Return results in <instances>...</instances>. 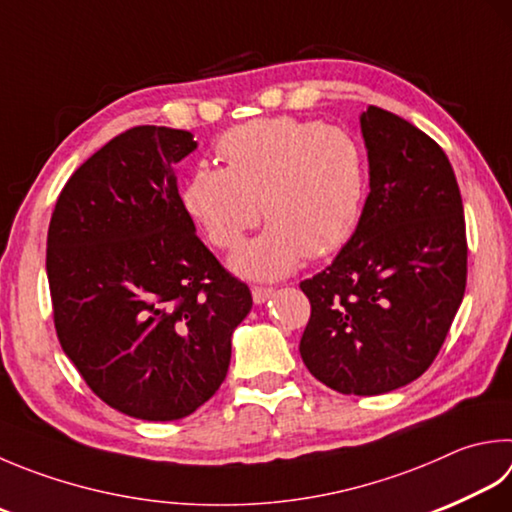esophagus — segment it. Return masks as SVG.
Returning <instances> with one entry per match:
<instances>
[{"label": "esophagus", "mask_w": 512, "mask_h": 512, "mask_svg": "<svg viewBox=\"0 0 512 512\" xmlns=\"http://www.w3.org/2000/svg\"><path fill=\"white\" fill-rule=\"evenodd\" d=\"M272 294H274V289L272 287H252V296H254V303H265V301H269V298H272Z\"/></svg>", "instance_id": "1"}]
</instances>
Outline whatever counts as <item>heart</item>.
Returning a JSON list of instances; mask_svg holds the SVG:
<instances>
[{"label":"heart","mask_w":512,"mask_h":512,"mask_svg":"<svg viewBox=\"0 0 512 512\" xmlns=\"http://www.w3.org/2000/svg\"><path fill=\"white\" fill-rule=\"evenodd\" d=\"M218 156L225 169L198 165L182 191L211 243L229 252L260 216L272 223L231 258L234 272L269 281L352 238L368 167L347 131L310 120H252L220 138Z\"/></svg>","instance_id":"b5f03b06"}]
</instances>
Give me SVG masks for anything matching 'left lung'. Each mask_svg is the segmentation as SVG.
Returning <instances> with one entry per match:
<instances>
[{"mask_svg": "<svg viewBox=\"0 0 512 512\" xmlns=\"http://www.w3.org/2000/svg\"><path fill=\"white\" fill-rule=\"evenodd\" d=\"M370 194L330 267L301 283L303 363L341 394L392 392L430 368L466 292V220L439 144L379 106L361 113Z\"/></svg>", "mask_w": 512, "mask_h": 512, "instance_id": "8db88e82", "label": "left lung"}]
</instances>
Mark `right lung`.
I'll use <instances>...</instances> for the list:
<instances>
[{"label": "right lung", "mask_w": 512, "mask_h": 512, "mask_svg": "<svg viewBox=\"0 0 512 512\" xmlns=\"http://www.w3.org/2000/svg\"><path fill=\"white\" fill-rule=\"evenodd\" d=\"M198 147L133 127L66 182L48 225L55 332L86 385L144 421L196 412L225 381L252 292L196 236L173 165Z\"/></svg>", "instance_id": "obj_1"}]
</instances>
